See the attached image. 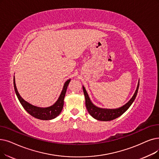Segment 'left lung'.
Masks as SVG:
<instances>
[{"instance_id":"left-lung-1","label":"left lung","mask_w":159,"mask_h":159,"mask_svg":"<svg viewBox=\"0 0 159 159\" xmlns=\"http://www.w3.org/2000/svg\"><path fill=\"white\" fill-rule=\"evenodd\" d=\"M140 84V80H139L138 82V85L136 89V91L130 99L125 103V105H123L121 107L117 108H100L95 106L93 103L92 102L86 90V88L84 86H82V89H83L84 94L85 96V102H86V107L88 110V112L90 114L93 118L97 120L103 121H111L114 119L118 118L120 116H121L123 113H125L129 108L133 104V102L136 99V97L139 91Z\"/></svg>"}]
</instances>
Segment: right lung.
Segmentation results:
<instances>
[{"instance_id":"obj_1","label":"right lung","mask_w":159,"mask_h":159,"mask_svg":"<svg viewBox=\"0 0 159 159\" xmlns=\"http://www.w3.org/2000/svg\"><path fill=\"white\" fill-rule=\"evenodd\" d=\"M70 81L71 79H68L66 81L64 84L62 90H61L57 101L52 105L48 107H39L34 106L24 100L17 91L16 84L15 76L13 77V86H14L15 92L20 103L21 104V105L27 112L37 119L41 120H50L57 118L61 113V110H62L64 107V100L66 90Z\"/></svg>"}]
</instances>
